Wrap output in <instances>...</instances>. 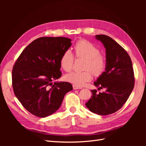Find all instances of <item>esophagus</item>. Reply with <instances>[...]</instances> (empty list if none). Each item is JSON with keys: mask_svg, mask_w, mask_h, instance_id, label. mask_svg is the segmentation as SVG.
<instances>
[{"mask_svg": "<svg viewBox=\"0 0 146 146\" xmlns=\"http://www.w3.org/2000/svg\"><path fill=\"white\" fill-rule=\"evenodd\" d=\"M73 88L74 90H78V89H82V87L80 86H78V85H73Z\"/></svg>", "mask_w": 146, "mask_h": 146, "instance_id": "obj_1", "label": "esophagus"}]
</instances>
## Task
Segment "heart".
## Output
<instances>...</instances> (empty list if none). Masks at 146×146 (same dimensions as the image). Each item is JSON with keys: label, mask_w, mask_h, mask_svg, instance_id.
<instances>
[{"label": "heart", "mask_w": 146, "mask_h": 146, "mask_svg": "<svg viewBox=\"0 0 146 146\" xmlns=\"http://www.w3.org/2000/svg\"><path fill=\"white\" fill-rule=\"evenodd\" d=\"M74 54L77 58L85 59L82 72H72L65 76L66 80L74 85L82 86L90 81L92 74L96 77L100 76L107 68V58L100 54L98 47L89 41L81 39L78 41L74 47ZM74 56L69 50L64 51L61 56L60 64L64 71L69 72L72 69ZM93 74H92V73Z\"/></svg>", "instance_id": "1"}]
</instances>
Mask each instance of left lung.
<instances>
[{
    "label": "left lung",
    "mask_w": 146,
    "mask_h": 146,
    "mask_svg": "<svg viewBox=\"0 0 146 146\" xmlns=\"http://www.w3.org/2000/svg\"><path fill=\"white\" fill-rule=\"evenodd\" d=\"M96 37L106 48L107 64L105 72L94 84L105 91L98 93L96 90H91L92 96L85 105L92 113L105 116L116 112L126 102L134 88L135 76L131 58L124 48L107 35Z\"/></svg>",
    "instance_id": "8db88e82"
}]
</instances>
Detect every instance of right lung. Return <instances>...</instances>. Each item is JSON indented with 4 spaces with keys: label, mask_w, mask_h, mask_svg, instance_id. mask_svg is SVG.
<instances>
[{
    "label": "right lung",
    "mask_w": 146,
    "mask_h": 146,
    "mask_svg": "<svg viewBox=\"0 0 146 146\" xmlns=\"http://www.w3.org/2000/svg\"><path fill=\"white\" fill-rule=\"evenodd\" d=\"M65 37H41L25 47L12 70L14 93L22 105L37 117L55 113L64 97L72 90L69 82L52 80L61 76L60 61L63 53L71 46Z\"/></svg>",
    "instance_id": "add662e5"
}]
</instances>
